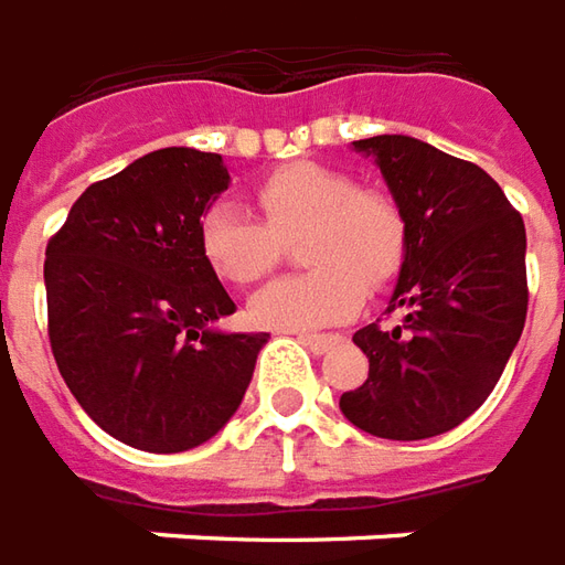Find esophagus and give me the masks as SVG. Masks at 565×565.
<instances>
[{"instance_id": "1", "label": "esophagus", "mask_w": 565, "mask_h": 565, "mask_svg": "<svg viewBox=\"0 0 565 565\" xmlns=\"http://www.w3.org/2000/svg\"><path fill=\"white\" fill-rule=\"evenodd\" d=\"M303 347H310L313 353H326L328 347L334 343V334H298Z\"/></svg>"}]
</instances>
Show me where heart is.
Masks as SVG:
<instances>
[{"label":"heart","mask_w":565,"mask_h":565,"mask_svg":"<svg viewBox=\"0 0 565 565\" xmlns=\"http://www.w3.org/2000/svg\"><path fill=\"white\" fill-rule=\"evenodd\" d=\"M252 194L262 218L234 203H212L200 215L198 246L215 274L249 286L282 258V243L301 237L310 270L274 279L252 295V326L310 331L343 322L365 303L367 289H383L407 252V222L392 194L326 163H286Z\"/></svg>","instance_id":"obj_1"}]
</instances>
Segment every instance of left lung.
Returning a JSON list of instances; mask_svg holds the SVG:
<instances>
[{"instance_id": "obj_1", "label": "left lung", "mask_w": 565, "mask_h": 565, "mask_svg": "<svg viewBox=\"0 0 565 565\" xmlns=\"http://www.w3.org/2000/svg\"><path fill=\"white\" fill-rule=\"evenodd\" d=\"M353 146L377 158L407 222L390 301L404 319L355 331L367 380L340 395V411L367 435L419 441L471 417L502 377L530 303L526 227L478 163L411 136Z\"/></svg>"}]
</instances>
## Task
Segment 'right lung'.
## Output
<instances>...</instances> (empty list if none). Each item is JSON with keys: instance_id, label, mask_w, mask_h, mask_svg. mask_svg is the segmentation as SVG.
Instances as JSON below:
<instances>
[{"instance_id": "obj_1", "label": "right lung", "mask_w": 565, "mask_h": 565, "mask_svg": "<svg viewBox=\"0 0 565 565\" xmlns=\"http://www.w3.org/2000/svg\"><path fill=\"white\" fill-rule=\"evenodd\" d=\"M222 154L161 148L84 191L45 249L60 374L111 438L148 454L210 441L246 395L267 334L210 322L237 303L198 246L227 188Z\"/></svg>"}]
</instances>
